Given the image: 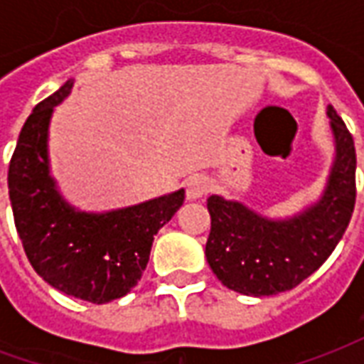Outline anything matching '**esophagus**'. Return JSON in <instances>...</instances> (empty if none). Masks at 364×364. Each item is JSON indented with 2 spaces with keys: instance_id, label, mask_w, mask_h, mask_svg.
Wrapping results in <instances>:
<instances>
[{
  "instance_id": "34e87169",
  "label": "esophagus",
  "mask_w": 364,
  "mask_h": 364,
  "mask_svg": "<svg viewBox=\"0 0 364 364\" xmlns=\"http://www.w3.org/2000/svg\"><path fill=\"white\" fill-rule=\"evenodd\" d=\"M185 189H187V198L189 200H197V198H203L210 189L208 185V179L203 177V175H193L185 181Z\"/></svg>"
}]
</instances>
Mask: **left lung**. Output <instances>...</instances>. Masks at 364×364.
<instances>
[{
    "mask_svg": "<svg viewBox=\"0 0 364 364\" xmlns=\"http://www.w3.org/2000/svg\"><path fill=\"white\" fill-rule=\"evenodd\" d=\"M336 146L321 197L289 218H267L240 200H206L210 236L206 261L218 281L245 296H271L294 289L336 250L355 208L357 156L353 136L336 109L326 111Z\"/></svg>",
    "mask_w": 364,
    "mask_h": 364,
    "instance_id": "obj_1",
    "label": "left lung"
}]
</instances>
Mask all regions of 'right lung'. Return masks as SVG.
Wrapping results in <instances>:
<instances>
[{
	"label": "right lung",
	"instance_id": "obj_1",
	"mask_svg": "<svg viewBox=\"0 0 364 364\" xmlns=\"http://www.w3.org/2000/svg\"><path fill=\"white\" fill-rule=\"evenodd\" d=\"M74 87L68 80L28 114L13 151L7 185L15 228L36 273L68 296L105 304L128 294L150 259L154 236L185 200L179 189L109 213L68 203L50 175L48 127L54 107Z\"/></svg>",
	"mask_w": 364,
	"mask_h": 364
}]
</instances>
